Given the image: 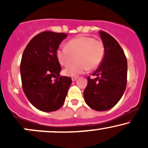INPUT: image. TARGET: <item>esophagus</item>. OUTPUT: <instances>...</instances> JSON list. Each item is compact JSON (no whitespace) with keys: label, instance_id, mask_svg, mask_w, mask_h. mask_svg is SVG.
<instances>
[{"label":"esophagus","instance_id":"esophagus-1","mask_svg":"<svg viewBox=\"0 0 148 148\" xmlns=\"http://www.w3.org/2000/svg\"><path fill=\"white\" fill-rule=\"evenodd\" d=\"M77 78H78V76H74V77L72 78V80L73 81H75L77 79Z\"/></svg>","mask_w":148,"mask_h":148}]
</instances>
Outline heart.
Instances as JSON below:
<instances>
[{"label":"heart","mask_w":148,"mask_h":148,"mask_svg":"<svg viewBox=\"0 0 148 148\" xmlns=\"http://www.w3.org/2000/svg\"><path fill=\"white\" fill-rule=\"evenodd\" d=\"M104 55V45L100 40L88 36H79L69 40L66 47L57 50L56 56L62 66H68L77 57V61L64 69L67 76H74L88 69L97 68Z\"/></svg>","instance_id":"1"}]
</instances>
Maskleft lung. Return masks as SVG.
<instances>
[{
  "instance_id": "1",
  "label": "left lung",
  "mask_w": 148,
  "mask_h": 148,
  "mask_svg": "<svg viewBox=\"0 0 148 148\" xmlns=\"http://www.w3.org/2000/svg\"><path fill=\"white\" fill-rule=\"evenodd\" d=\"M104 56L99 67L88 77L84 97L86 103L98 111L113 108L121 99L127 86V61L123 49L111 35L99 31Z\"/></svg>"
}]
</instances>
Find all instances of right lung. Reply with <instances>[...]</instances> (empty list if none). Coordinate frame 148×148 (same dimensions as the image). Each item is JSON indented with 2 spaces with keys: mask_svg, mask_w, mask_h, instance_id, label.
Segmentation results:
<instances>
[{
  "mask_svg": "<svg viewBox=\"0 0 148 148\" xmlns=\"http://www.w3.org/2000/svg\"><path fill=\"white\" fill-rule=\"evenodd\" d=\"M67 36L63 33L45 31L37 34L25 47L20 72L25 96L35 108L55 111L63 105L72 79L60 76L56 52ZM55 77L54 81L52 78Z\"/></svg>",
  "mask_w": 148,
  "mask_h": 148,
  "instance_id": "add662e5",
  "label": "right lung"
}]
</instances>
